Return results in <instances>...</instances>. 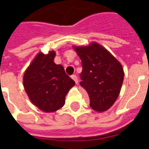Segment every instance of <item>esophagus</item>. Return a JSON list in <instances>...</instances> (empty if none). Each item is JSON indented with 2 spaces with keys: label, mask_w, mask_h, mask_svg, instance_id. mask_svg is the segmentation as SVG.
Instances as JSON below:
<instances>
[{
  "label": "esophagus",
  "mask_w": 149,
  "mask_h": 149,
  "mask_svg": "<svg viewBox=\"0 0 149 149\" xmlns=\"http://www.w3.org/2000/svg\"><path fill=\"white\" fill-rule=\"evenodd\" d=\"M71 77H72V80L75 81V83H76V84H77V83H78L77 77L76 75H72V76H71Z\"/></svg>",
  "instance_id": "obj_1"
}]
</instances>
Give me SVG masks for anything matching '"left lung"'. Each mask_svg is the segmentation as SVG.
I'll return each mask as SVG.
<instances>
[{
	"label": "left lung",
	"instance_id": "left-lung-1",
	"mask_svg": "<svg viewBox=\"0 0 149 149\" xmlns=\"http://www.w3.org/2000/svg\"><path fill=\"white\" fill-rule=\"evenodd\" d=\"M82 65V87L87 91L90 107L97 112L109 109L117 99L124 81L120 63L97 43L74 47Z\"/></svg>",
	"mask_w": 149,
	"mask_h": 149
}]
</instances>
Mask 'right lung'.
<instances>
[{"label": "right lung", "instance_id": "obj_1", "mask_svg": "<svg viewBox=\"0 0 149 149\" xmlns=\"http://www.w3.org/2000/svg\"><path fill=\"white\" fill-rule=\"evenodd\" d=\"M56 53L40 52L24 74L23 84L34 105L46 112H55L64 106L65 96L75 84L61 65H56Z\"/></svg>", "mask_w": 149, "mask_h": 149}]
</instances>
